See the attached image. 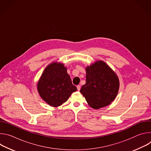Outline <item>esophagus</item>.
<instances>
[{
    "mask_svg": "<svg viewBox=\"0 0 151 151\" xmlns=\"http://www.w3.org/2000/svg\"><path fill=\"white\" fill-rule=\"evenodd\" d=\"M76 87H77L78 91H80V90H81V86L78 85H77V86H76Z\"/></svg>",
    "mask_w": 151,
    "mask_h": 151,
    "instance_id": "34e87169",
    "label": "esophagus"
}]
</instances>
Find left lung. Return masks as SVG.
<instances>
[{
  "instance_id": "obj_1",
  "label": "left lung",
  "mask_w": 151,
  "mask_h": 151,
  "mask_svg": "<svg viewBox=\"0 0 151 151\" xmlns=\"http://www.w3.org/2000/svg\"><path fill=\"white\" fill-rule=\"evenodd\" d=\"M86 83L81 90L88 105L94 109L109 105L116 98L119 80L116 73L102 60L87 66Z\"/></svg>"
}]
</instances>
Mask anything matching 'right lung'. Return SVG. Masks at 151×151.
Here are the masks:
<instances>
[{"instance_id":"right-lung-1","label":"right lung","mask_w":151,"mask_h":151,"mask_svg":"<svg viewBox=\"0 0 151 151\" xmlns=\"http://www.w3.org/2000/svg\"><path fill=\"white\" fill-rule=\"evenodd\" d=\"M37 90L43 100L56 107L65 103L77 88L72 84L64 64L52 62L42 72L37 83Z\"/></svg>"}]
</instances>
